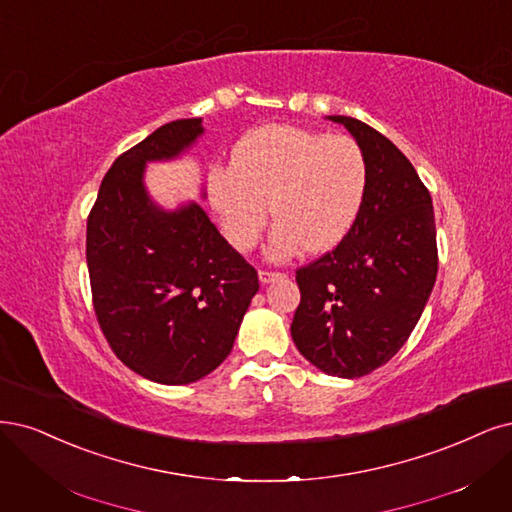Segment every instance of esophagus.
I'll use <instances>...</instances> for the list:
<instances>
[{
	"label": "esophagus",
	"mask_w": 512,
	"mask_h": 512,
	"mask_svg": "<svg viewBox=\"0 0 512 512\" xmlns=\"http://www.w3.org/2000/svg\"><path fill=\"white\" fill-rule=\"evenodd\" d=\"M284 277V273H277V271H258V279L262 281V284H273L275 279H281Z\"/></svg>",
	"instance_id": "esophagus-1"
}]
</instances>
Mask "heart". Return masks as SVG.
I'll list each match as a JSON object with an SVG mask.
<instances>
[{
  "label": "heart",
  "instance_id": "1",
  "mask_svg": "<svg viewBox=\"0 0 512 512\" xmlns=\"http://www.w3.org/2000/svg\"><path fill=\"white\" fill-rule=\"evenodd\" d=\"M368 188V161L354 137L273 125L243 137L231 167L209 173L207 195L237 250L254 248L271 214L269 256L326 252L351 231Z\"/></svg>",
  "mask_w": 512,
  "mask_h": 512
}]
</instances>
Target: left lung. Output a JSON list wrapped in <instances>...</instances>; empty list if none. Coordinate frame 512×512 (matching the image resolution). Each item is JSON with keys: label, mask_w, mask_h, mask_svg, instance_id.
Listing matches in <instances>:
<instances>
[{"label": "left lung", "mask_w": 512, "mask_h": 512, "mask_svg": "<svg viewBox=\"0 0 512 512\" xmlns=\"http://www.w3.org/2000/svg\"><path fill=\"white\" fill-rule=\"evenodd\" d=\"M339 122L366 154L368 188L341 243L296 271L290 326L298 351L322 373L356 379L407 343L432 294L438 252L432 197L390 139L349 116Z\"/></svg>", "instance_id": "left-lung-1"}]
</instances>
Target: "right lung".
Masks as SVG:
<instances>
[{
  "instance_id": "right-lung-1",
  "label": "right lung",
  "mask_w": 512,
  "mask_h": 512,
  "mask_svg": "<svg viewBox=\"0 0 512 512\" xmlns=\"http://www.w3.org/2000/svg\"><path fill=\"white\" fill-rule=\"evenodd\" d=\"M203 133V118L173 120L120 154L86 222V264L105 339L137 375L163 385L216 370L260 288L254 267L199 203L165 209L146 188L148 163L175 161Z\"/></svg>"
}]
</instances>
